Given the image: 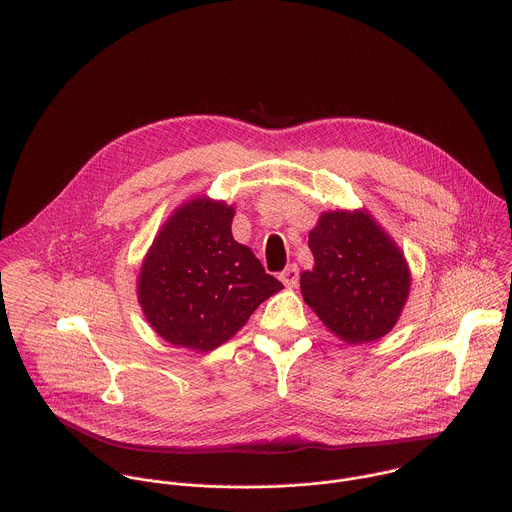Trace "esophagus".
Segmentation results:
<instances>
[{
    "label": "esophagus",
    "mask_w": 512,
    "mask_h": 512,
    "mask_svg": "<svg viewBox=\"0 0 512 512\" xmlns=\"http://www.w3.org/2000/svg\"><path fill=\"white\" fill-rule=\"evenodd\" d=\"M279 279H281L283 285L289 287V289L297 287V283H299V267H297V265H289V267L279 275Z\"/></svg>",
    "instance_id": "obj_1"
}]
</instances>
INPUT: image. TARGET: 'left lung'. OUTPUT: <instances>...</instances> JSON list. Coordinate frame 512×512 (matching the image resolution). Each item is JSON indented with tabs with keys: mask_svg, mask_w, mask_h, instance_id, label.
I'll use <instances>...</instances> for the list:
<instances>
[{
	"mask_svg": "<svg viewBox=\"0 0 512 512\" xmlns=\"http://www.w3.org/2000/svg\"><path fill=\"white\" fill-rule=\"evenodd\" d=\"M313 271L301 273L305 303L345 343L387 335L407 303L411 273L401 249L365 211L323 213L309 233Z\"/></svg>",
	"mask_w": 512,
	"mask_h": 512,
	"instance_id": "1",
	"label": "left lung"
}]
</instances>
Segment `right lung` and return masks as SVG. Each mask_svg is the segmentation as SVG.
<instances>
[{
	"instance_id": "obj_1",
	"label": "right lung",
	"mask_w": 512,
	"mask_h": 512,
	"mask_svg": "<svg viewBox=\"0 0 512 512\" xmlns=\"http://www.w3.org/2000/svg\"><path fill=\"white\" fill-rule=\"evenodd\" d=\"M235 209L197 197L155 237L137 295L151 327L171 345L213 351L283 285L231 235Z\"/></svg>"
}]
</instances>
